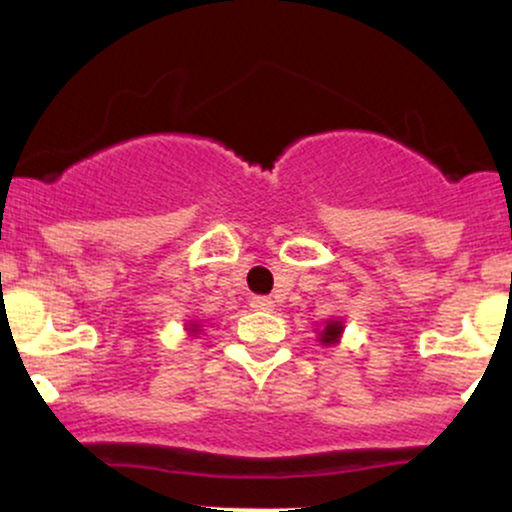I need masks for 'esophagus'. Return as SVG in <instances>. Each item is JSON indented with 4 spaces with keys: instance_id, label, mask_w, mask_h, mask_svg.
I'll return each instance as SVG.
<instances>
[{
    "instance_id": "34e87169",
    "label": "esophagus",
    "mask_w": 512,
    "mask_h": 512,
    "mask_svg": "<svg viewBox=\"0 0 512 512\" xmlns=\"http://www.w3.org/2000/svg\"><path fill=\"white\" fill-rule=\"evenodd\" d=\"M250 305L255 310H262V313H269V310H274V301H272V298H267V296H255L250 301Z\"/></svg>"
}]
</instances>
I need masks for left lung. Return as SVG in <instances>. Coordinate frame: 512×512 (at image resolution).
Here are the masks:
<instances>
[{
  "mask_svg": "<svg viewBox=\"0 0 512 512\" xmlns=\"http://www.w3.org/2000/svg\"><path fill=\"white\" fill-rule=\"evenodd\" d=\"M342 334H344L342 317H330V320H325L320 327H317V342L322 346H334L342 342Z\"/></svg>",
  "mask_w": 512,
  "mask_h": 512,
  "instance_id": "1",
  "label": "left lung"
}]
</instances>
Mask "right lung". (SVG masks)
I'll return each instance as SVG.
<instances>
[{
	"label": "right lung",
	"mask_w": 512,
	"mask_h": 512,
	"mask_svg": "<svg viewBox=\"0 0 512 512\" xmlns=\"http://www.w3.org/2000/svg\"><path fill=\"white\" fill-rule=\"evenodd\" d=\"M202 322H199V320H187L185 322V330H187V334H190V337H197V334L199 332H202Z\"/></svg>",
	"instance_id": "right-lung-1"
}]
</instances>
